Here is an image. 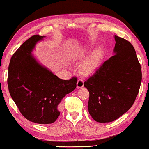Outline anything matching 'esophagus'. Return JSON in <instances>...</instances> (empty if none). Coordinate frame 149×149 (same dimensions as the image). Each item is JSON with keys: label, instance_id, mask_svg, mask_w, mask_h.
Here are the masks:
<instances>
[{"label": "esophagus", "instance_id": "esophagus-1", "mask_svg": "<svg viewBox=\"0 0 149 149\" xmlns=\"http://www.w3.org/2000/svg\"><path fill=\"white\" fill-rule=\"evenodd\" d=\"M84 86V81L82 78L78 79V82H77V87L78 88H82Z\"/></svg>", "mask_w": 149, "mask_h": 149}]
</instances>
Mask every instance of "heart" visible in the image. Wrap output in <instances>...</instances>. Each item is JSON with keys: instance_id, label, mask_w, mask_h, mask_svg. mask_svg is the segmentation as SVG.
<instances>
[{"instance_id": "1", "label": "heart", "mask_w": 149, "mask_h": 149, "mask_svg": "<svg viewBox=\"0 0 149 149\" xmlns=\"http://www.w3.org/2000/svg\"><path fill=\"white\" fill-rule=\"evenodd\" d=\"M87 53V49L83 50L78 53L77 58H80L84 57ZM102 58V52L101 49H95L91 53V54L80 65V70L84 74L90 75L92 74L97 70L100 65V62Z\"/></svg>"}]
</instances>
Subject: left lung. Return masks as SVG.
<instances>
[{
	"instance_id": "1",
	"label": "left lung",
	"mask_w": 149,
	"mask_h": 149,
	"mask_svg": "<svg viewBox=\"0 0 149 149\" xmlns=\"http://www.w3.org/2000/svg\"><path fill=\"white\" fill-rule=\"evenodd\" d=\"M115 54L84 82L89 92L88 113L97 122L119 118L132 107L142 82V69L134 47L115 36Z\"/></svg>"
}]
</instances>
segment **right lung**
Segmentation results:
<instances>
[{
    "instance_id": "1",
    "label": "right lung",
    "mask_w": 149,
    "mask_h": 149,
    "mask_svg": "<svg viewBox=\"0 0 149 149\" xmlns=\"http://www.w3.org/2000/svg\"><path fill=\"white\" fill-rule=\"evenodd\" d=\"M44 36L33 35L13 54L8 69L7 85L20 112L29 121L42 125L58 119V107L67 94L76 88V77L62 80L40 65L31 52Z\"/></svg>"
}]
</instances>
